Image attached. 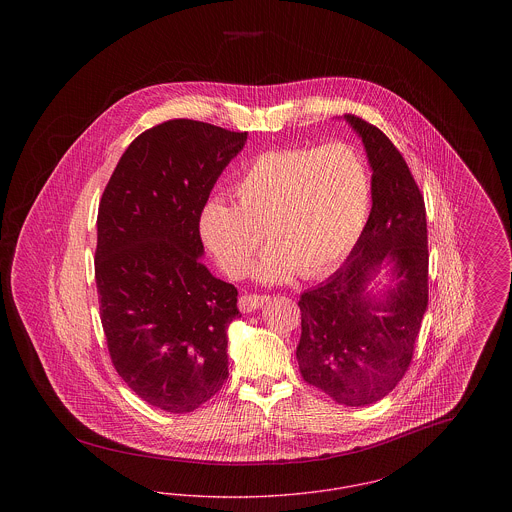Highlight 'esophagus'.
Segmentation results:
<instances>
[{
	"instance_id": "obj_1",
	"label": "esophagus",
	"mask_w": 512,
	"mask_h": 512,
	"mask_svg": "<svg viewBox=\"0 0 512 512\" xmlns=\"http://www.w3.org/2000/svg\"><path fill=\"white\" fill-rule=\"evenodd\" d=\"M267 295H259V293H244L240 297V311L242 313H251V311H257L261 309L265 303H267Z\"/></svg>"
}]
</instances>
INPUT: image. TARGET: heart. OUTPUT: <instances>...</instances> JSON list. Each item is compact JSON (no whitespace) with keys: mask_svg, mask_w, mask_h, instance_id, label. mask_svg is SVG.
I'll return each instance as SVG.
<instances>
[{"mask_svg":"<svg viewBox=\"0 0 512 512\" xmlns=\"http://www.w3.org/2000/svg\"><path fill=\"white\" fill-rule=\"evenodd\" d=\"M236 203L211 199L201 236L232 276L244 274L267 230L257 276L320 278L340 265L365 230L372 182L363 153L345 142L284 147L251 161L234 188Z\"/></svg>","mask_w":512,"mask_h":512,"instance_id":"1","label":"heart"}]
</instances>
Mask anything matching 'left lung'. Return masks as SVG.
<instances>
[{
    "mask_svg": "<svg viewBox=\"0 0 512 512\" xmlns=\"http://www.w3.org/2000/svg\"><path fill=\"white\" fill-rule=\"evenodd\" d=\"M372 167V211L347 261L324 284L301 293L297 363L309 386L347 407L386 397L413 363L428 307V230L424 197L401 151L374 124L345 115ZM386 260L402 280L384 302L365 295Z\"/></svg>",
    "mask_w": 512,
    "mask_h": 512,
    "instance_id": "obj_1",
    "label": "left lung"
}]
</instances>
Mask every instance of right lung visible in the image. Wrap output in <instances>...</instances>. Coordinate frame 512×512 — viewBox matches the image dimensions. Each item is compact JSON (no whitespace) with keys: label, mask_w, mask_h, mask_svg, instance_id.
<instances>
[{"label":"right lung","mask_w":512,"mask_h":512,"mask_svg":"<svg viewBox=\"0 0 512 512\" xmlns=\"http://www.w3.org/2000/svg\"><path fill=\"white\" fill-rule=\"evenodd\" d=\"M247 132L172 119L142 132L111 174L98 211L96 284L111 363L167 413H192L228 378L236 286L199 263V220Z\"/></svg>","instance_id":"1"}]
</instances>
